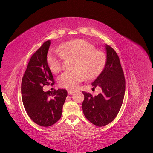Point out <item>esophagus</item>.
Here are the masks:
<instances>
[{
  "mask_svg": "<svg viewBox=\"0 0 153 153\" xmlns=\"http://www.w3.org/2000/svg\"><path fill=\"white\" fill-rule=\"evenodd\" d=\"M68 94H69V95H72V94H73L74 93H75V91H71V90H68Z\"/></svg>",
  "mask_w": 153,
  "mask_h": 153,
  "instance_id": "obj_1",
  "label": "esophagus"
}]
</instances>
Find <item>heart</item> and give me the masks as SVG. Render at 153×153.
Wrapping results in <instances>:
<instances>
[{
    "label": "heart",
    "mask_w": 153,
    "mask_h": 153,
    "mask_svg": "<svg viewBox=\"0 0 153 153\" xmlns=\"http://www.w3.org/2000/svg\"><path fill=\"white\" fill-rule=\"evenodd\" d=\"M64 58H74L73 71L64 72L57 78L59 85L69 90L75 89L85 77L94 79L102 71L106 62L105 54L95 49L92 43L78 39L62 44L59 50H51L47 56L50 71L57 73L61 71Z\"/></svg>",
    "instance_id": "1"
}]
</instances>
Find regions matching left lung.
Returning <instances> with one entry per match:
<instances>
[{
	"mask_svg": "<svg viewBox=\"0 0 153 153\" xmlns=\"http://www.w3.org/2000/svg\"><path fill=\"white\" fill-rule=\"evenodd\" d=\"M106 63L103 70L92 83L98 86L102 92L92 96L83 91L84 100L82 110L85 117L98 126L109 124L116 117L123 104L125 93V78L119 58L115 51L105 45Z\"/></svg>",
	"mask_w": 153,
	"mask_h": 153,
	"instance_id": "obj_1",
	"label": "left lung"
}]
</instances>
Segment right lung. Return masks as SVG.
Wrapping results in <instances>:
<instances>
[{"mask_svg":"<svg viewBox=\"0 0 153 153\" xmlns=\"http://www.w3.org/2000/svg\"><path fill=\"white\" fill-rule=\"evenodd\" d=\"M50 46L48 40L32 55L22 80L23 104L29 117L37 124L50 126L61 119L68 95L65 89L44 92V85H52L53 77L47 64Z\"/></svg>","mask_w":153,"mask_h":153,"instance_id":"obj_1","label":"right lung"}]
</instances>
